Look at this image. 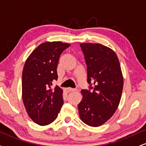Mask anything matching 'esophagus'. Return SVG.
Listing matches in <instances>:
<instances>
[{"mask_svg": "<svg viewBox=\"0 0 146 146\" xmlns=\"http://www.w3.org/2000/svg\"><path fill=\"white\" fill-rule=\"evenodd\" d=\"M66 90H67L68 92H73L76 90V89H75V88H68Z\"/></svg>", "mask_w": 146, "mask_h": 146, "instance_id": "1", "label": "esophagus"}]
</instances>
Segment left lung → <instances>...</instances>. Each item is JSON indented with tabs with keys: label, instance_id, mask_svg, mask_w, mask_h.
Returning a JSON list of instances; mask_svg holds the SVG:
<instances>
[{
	"label": "left lung",
	"instance_id": "8db88e82",
	"mask_svg": "<svg viewBox=\"0 0 146 146\" xmlns=\"http://www.w3.org/2000/svg\"><path fill=\"white\" fill-rule=\"evenodd\" d=\"M87 66L89 90H82L78 104L81 120L98 127L113 115L119 104L123 86L121 66L116 53L98 43H82Z\"/></svg>",
	"mask_w": 146,
	"mask_h": 146
}]
</instances>
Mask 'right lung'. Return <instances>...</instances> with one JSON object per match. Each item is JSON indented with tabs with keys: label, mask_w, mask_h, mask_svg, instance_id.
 <instances>
[{
	"label": "right lung",
	"mask_w": 146,
	"mask_h": 146,
	"mask_svg": "<svg viewBox=\"0 0 146 146\" xmlns=\"http://www.w3.org/2000/svg\"><path fill=\"white\" fill-rule=\"evenodd\" d=\"M70 46L62 42L40 44L25 63L22 76V95L27 112L35 123L48 125L58 117L63 104L62 89L51 88L58 80L57 66L60 55Z\"/></svg>",
	"instance_id": "obj_1"
}]
</instances>
